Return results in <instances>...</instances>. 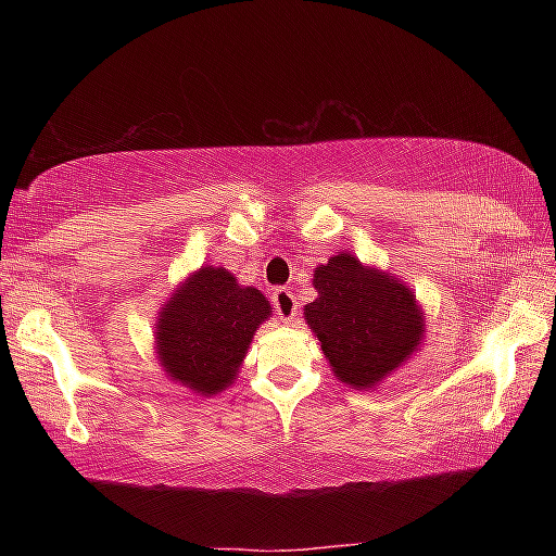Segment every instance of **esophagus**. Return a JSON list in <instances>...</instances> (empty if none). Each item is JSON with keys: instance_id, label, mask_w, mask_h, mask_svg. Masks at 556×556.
<instances>
[{"instance_id": "obj_1", "label": "esophagus", "mask_w": 556, "mask_h": 556, "mask_svg": "<svg viewBox=\"0 0 556 556\" xmlns=\"http://www.w3.org/2000/svg\"><path fill=\"white\" fill-rule=\"evenodd\" d=\"M271 301H275V308L281 318V324H291L296 316V296L291 294L289 289H275L271 294Z\"/></svg>"}]
</instances>
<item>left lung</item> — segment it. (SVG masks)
<instances>
[{
  "instance_id": "8db88e82",
  "label": "left lung",
  "mask_w": 556,
  "mask_h": 556,
  "mask_svg": "<svg viewBox=\"0 0 556 556\" xmlns=\"http://www.w3.org/2000/svg\"><path fill=\"white\" fill-rule=\"evenodd\" d=\"M316 299L304 321L321 343L328 365L351 390H372L419 351L427 321L414 291L353 252L314 269Z\"/></svg>"
}]
</instances>
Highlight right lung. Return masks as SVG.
Masks as SVG:
<instances>
[{"label": "right lung", "mask_w": 556, "mask_h": 556, "mask_svg": "<svg viewBox=\"0 0 556 556\" xmlns=\"http://www.w3.org/2000/svg\"><path fill=\"white\" fill-rule=\"evenodd\" d=\"M271 316L267 296L225 267L188 275L156 314V361L172 382L213 397L238 380L248 348Z\"/></svg>", "instance_id": "obj_1"}]
</instances>
